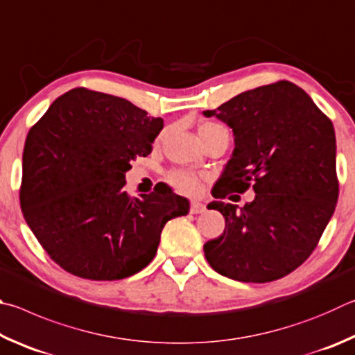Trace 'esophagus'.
Listing matches in <instances>:
<instances>
[{
  "label": "esophagus",
  "instance_id": "1",
  "mask_svg": "<svg viewBox=\"0 0 355 355\" xmlns=\"http://www.w3.org/2000/svg\"><path fill=\"white\" fill-rule=\"evenodd\" d=\"M190 212L195 214V215L196 214H204V212H206V206H204L201 201L193 200V201H191V204H190Z\"/></svg>",
  "mask_w": 355,
  "mask_h": 355
}]
</instances>
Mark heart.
I'll list each match as a JSON object with an SVG mask.
<instances>
[{
	"instance_id": "b5f03b06",
	"label": "heart",
	"mask_w": 355,
	"mask_h": 355,
	"mask_svg": "<svg viewBox=\"0 0 355 355\" xmlns=\"http://www.w3.org/2000/svg\"><path fill=\"white\" fill-rule=\"evenodd\" d=\"M221 128H223L221 124H216V123H202L201 126L198 128V132L206 134V132H209V130L221 129ZM168 182L174 185L178 190L187 191V193H191V191H195L198 187L196 178L193 176V174L182 171V170H174L168 174Z\"/></svg>"
}]
</instances>
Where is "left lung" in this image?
Masks as SVG:
<instances>
[{
	"label": "left lung",
	"instance_id": "8db88e82",
	"mask_svg": "<svg viewBox=\"0 0 355 355\" xmlns=\"http://www.w3.org/2000/svg\"><path fill=\"white\" fill-rule=\"evenodd\" d=\"M204 115L226 123L235 141L207 206L226 220L221 237L204 245L209 265L240 282L290 275L313 252L337 206L332 121L288 80L240 93ZM250 187L257 198L240 211L222 202Z\"/></svg>",
	"mask_w": 355,
	"mask_h": 355
}]
</instances>
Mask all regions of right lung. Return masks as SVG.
Instances as JSON below:
<instances>
[{"label": "right lung", "mask_w": 355, "mask_h": 355, "mask_svg": "<svg viewBox=\"0 0 355 355\" xmlns=\"http://www.w3.org/2000/svg\"><path fill=\"white\" fill-rule=\"evenodd\" d=\"M164 128L128 99L78 87L29 129L23 151L24 220L60 268L90 281H118L151 262L166 221L190 204L157 184L129 196L124 174L151 153Z\"/></svg>", "instance_id": "right-lung-1"}]
</instances>
